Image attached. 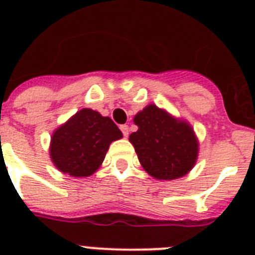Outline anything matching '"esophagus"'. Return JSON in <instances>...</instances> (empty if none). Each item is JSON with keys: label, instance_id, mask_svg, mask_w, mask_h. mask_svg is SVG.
<instances>
[{"label": "esophagus", "instance_id": "esophagus-1", "mask_svg": "<svg viewBox=\"0 0 255 255\" xmlns=\"http://www.w3.org/2000/svg\"><path fill=\"white\" fill-rule=\"evenodd\" d=\"M120 129L123 132V136L124 137H127L129 135V127H128L127 124H123V126H120Z\"/></svg>", "mask_w": 255, "mask_h": 255}]
</instances>
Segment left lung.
Masks as SVG:
<instances>
[{"instance_id":"1","label":"left lung","mask_w":255,"mask_h":255,"mask_svg":"<svg viewBox=\"0 0 255 255\" xmlns=\"http://www.w3.org/2000/svg\"><path fill=\"white\" fill-rule=\"evenodd\" d=\"M139 127L129 135L140 164L157 180L182 177L197 159L198 144L193 129L184 122L149 104L133 119Z\"/></svg>"}]
</instances>
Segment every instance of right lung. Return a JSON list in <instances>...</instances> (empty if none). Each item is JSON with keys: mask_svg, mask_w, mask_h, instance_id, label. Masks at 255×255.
I'll use <instances>...</instances> for the list:
<instances>
[{"mask_svg": "<svg viewBox=\"0 0 255 255\" xmlns=\"http://www.w3.org/2000/svg\"><path fill=\"white\" fill-rule=\"evenodd\" d=\"M122 136L108 116L83 108L54 132L50 156L63 173L87 177L103 163L110 144Z\"/></svg>", "mask_w": 255, "mask_h": 255, "instance_id": "add662e5", "label": "right lung"}]
</instances>
